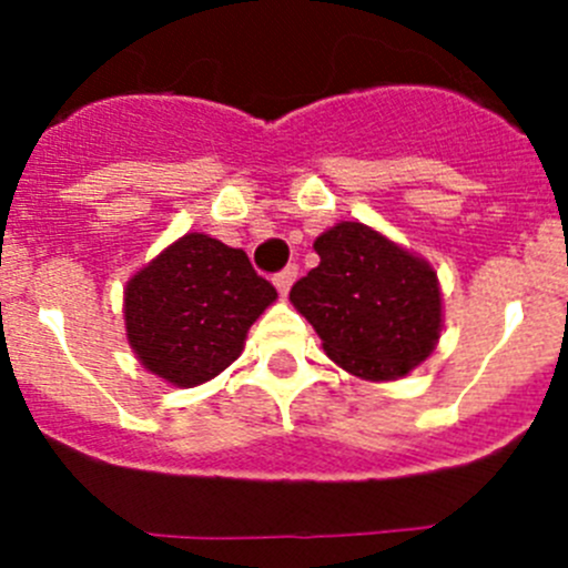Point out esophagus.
Masks as SVG:
<instances>
[{"label":"esophagus","mask_w":568,"mask_h":568,"mask_svg":"<svg viewBox=\"0 0 568 568\" xmlns=\"http://www.w3.org/2000/svg\"><path fill=\"white\" fill-rule=\"evenodd\" d=\"M295 278H298V267H295V264H287V267L281 270V273H275L273 284H275V287H278L281 295H287L290 287H293Z\"/></svg>","instance_id":"obj_1"}]
</instances>
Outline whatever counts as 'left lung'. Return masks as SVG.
I'll use <instances>...</instances> for the list:
<instances>
[{"label":"left lung","mask_w":568,"mask_h":568,"mask_svg":"<svg viewBox=\"0 0 568 568\" xmlns=\"http://www.w3.org/2000/svg\"><path fill=\"white\" fill-rule=\"evenodd\" d=\"M318 267L290 301L324 341V353L364 381H395L429 358L440 338L435 270L361 222L315 239Z\"/></svg>","instance_id":"obj_1"}]
</instances>
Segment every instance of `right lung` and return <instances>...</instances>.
I'll return each instance as SVG.
<instances>
[{"label": "right lung", "instance_id": "right-lung-1", "mask_svg": "<svg viewBox=\"0 0 568 568\" xmlns=\"http://www.w3.org/2000/svg\"><path fill=\"white\" fill-rule=\"evenodd\" d=\"M275 298L244 250L187 233L128 281L124 327L144 369L173 386H199L239 358L247 329Z\"/></svg>", "mask_w": 568, "mask_h": 568}]
</instances>
